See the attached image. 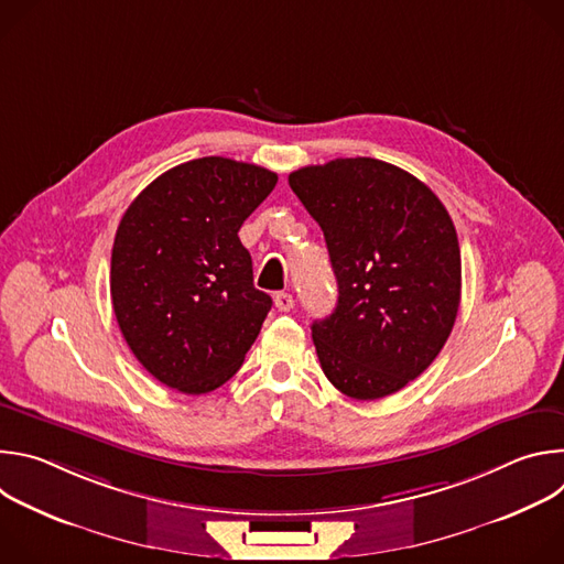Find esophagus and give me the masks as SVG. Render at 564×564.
Returning <instances> with one entry per match:
<instances>
[{"mask_svg": "<svg viewBox=\"0 0 564 564\" xmlns=\"http://www.w3.org/2000/svg\"><path fill=\"white\" fill-rule=\"evenodd\" d=\"M274 305H276L281 312H290V310L294 307V299H292L290 292H279V294L274 296Z\"/></svg>", "mask_w": 564, "mask_h": 564, "instance_id": "esophagus-1", "label": "esophagus"}]
</instances>
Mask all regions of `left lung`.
Instances as JSON below:
<instances>
[{"label": "left lung", "mask_w": 564, "mask_h": 564, "mask_svg": "<svg viewBox=\"0 0 564 564\" xmlns=\"http://www.w3.org/2000/svg\"><path fill=\"white\" fill-rule=\"evenodd\" d=\"M324 229L337 307L312 341L330 383L381 399L420 377L444 348L459 307L462 261L442 200L377 158H337L288 178Z\"/></svg>", "instance_id": "1"}]
</instances>
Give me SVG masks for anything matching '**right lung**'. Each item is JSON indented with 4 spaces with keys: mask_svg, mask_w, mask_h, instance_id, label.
Wrapping results in <instances>:
<instances>
[{
    "mask_svg": "<svg viewBox=\"0 0 564 564\" xmlns=\"http://www.w3.org/2000/svg\"><path fill=\"white\" fill-rule=\"evenodd\" d=\"M279 176L223 155L196 158L147 185L111 252V301L135 359L185 394L223 386L243 366L272 307L254 288L243 220Z\"/></svg>",
    "mask_w": 564,
    "mask_h": 564,
    "instance_id": "1",
    "label": "right lung"
}]
</instances>
